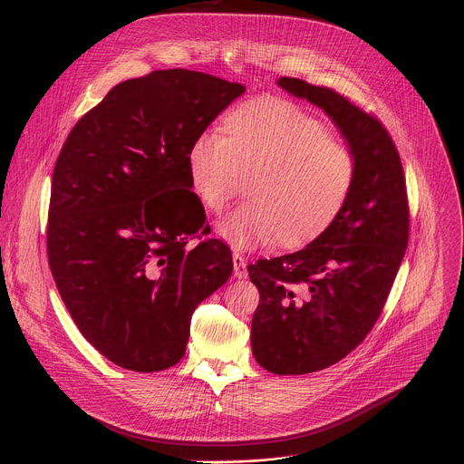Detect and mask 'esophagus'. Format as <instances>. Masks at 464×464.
<instances>
[{
  "label": "esophagus",
  "instance_id": "esophagus-1",
  "mask_svg": "<svg viewBox=\"0 0 464 464\" xmlns=\"http://www.w3.org/2000/svg\"><path fill=\"white\" fill-rule=\"evenodd\" d=\"M233 270L237 279H246L247 277V260L240 253H233Z\"/></svg>",
  "mask_w": 464,
  "mask_h": 464
}]
</instances>
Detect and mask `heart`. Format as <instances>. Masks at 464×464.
<instances>
[{"mask_svg": "<svg viewBox=\"0 0 464 464\" xmlns=\"http://www.w3.org/2000/svg\"><path fill=\"white\" fill-rule=\"evenodd\" d=\"M188 187L213 215L242 188L249 200L218 222L237 247L277 240L295 247L323 233L351 194L356 165L347 147L292 102L262 99L229 111L220 136L204 131L187 152Z\"/></svg>", "mask_w": 464, "mask_h": 464, "instance_id": "1", "label": "heart"}]
</instances>
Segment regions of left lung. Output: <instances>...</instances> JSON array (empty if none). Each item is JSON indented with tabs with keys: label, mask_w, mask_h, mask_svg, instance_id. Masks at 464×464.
<instances>
[{
	"label": "left lung",
	"mask_w": 464,
	"mask_h": 464,
	"mask_svg": "<svg viewBox=\"0 0 464 464\" xmlns=\"http://www.w3.org/2000/svg\"><path fill=\"white\" fill-rule=\"evenodd\" d=\"M277 86L321 108L356 165L345 206L319 237L247 266L260 294L251 321L256 363L306 374L343 360L374 326L408 247L410 211L401 156L374 117L328 88L292 77Z\"/></svg>",
	"instance_id": "1"
}]
</instances>
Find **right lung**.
Segmentation results:
<instances>
[{"mask_svg":"<svg viewBox=\"0 0 464 464\" xmlns=\"http://www.w3.org/2000/svg\"><path fill=\"white\" fill-rule=\"evenodd\" d=\"M246 86L160 70L108 92L70 131L53 172L47 255L82 336L128 371L176 365L194 308L233 272L188 187L192 141Z\"/></svg>","mask_w":464,"mask_h":464,"instance_id":"1","label":"right lung"}]
</instances>
